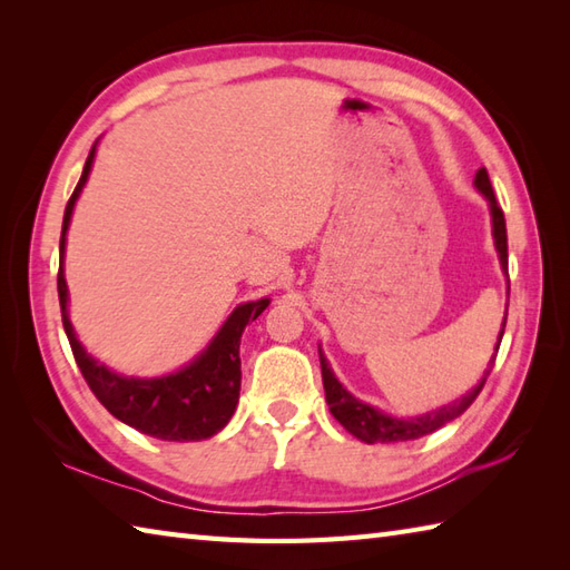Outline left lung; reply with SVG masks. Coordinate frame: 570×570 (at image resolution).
Listing matches in <instances>:
<instances>
[{
    "mask_svg": "<svg viewBox=\"0 0 570 570\" xmlns=\"http://www.w3.org/2000/svg\"><path fill=\"white\" fill-rule=\"evenodd\" d=\"M475 186L485 193V198L490 200V213H492V229H494V245H498L500 252V262L507 269V225H504V213L500 208L498 198H494V190L490 184V176H488V168H480L478 176H475ZM507 323V318H504ZM504 323H502V333H504ZM502 337L498 341V350H500ZM494 357L498 353L492 355V365H494ZM321 372H323V386H325V402L331 406V414L343 423V426L357 435L360 441L365 443H402V441H414L421 439V435H429L435 429L445 426L448 421L458 419L463 411L475 402V396L480 394L482 380L475 390L470 394H465L463 399H458V402L448 404L443 409H435L431 414H423L416 419H394V416H386L382 411L372 409L367 404H362L360 399H355L350 392L343 390V384L335 380V374L331 372L328 362L321 355ZM490 374V372H488Z\"/></svg>",
    "mask_w": 570,
    "mask_h": 570,
    "instance_id": "obj_1",
    "label": "left lung"
}]
</instances>
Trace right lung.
Segmentation results:
<instances>
[{
    "instance_id": "right-lung-1",
    "label": "right lung",
    "mask_w": 570,
    "mask_h": 570,
    "mask_svg": "<svg viewBox=\"0 0 570 570\" xmlns=\"http://www.w3.org/2000/svg\"><path fill=\"white\" fill-rule=\"evenodd\" d=\"M92 159L95 147L88 156V161H85L82 176L66 205L63 229H60V257H63L66 249V229L70 225L72 205H76L85 180H88ZM58 298L72 357H76L92 394L100 399V404L110 411L115 419L125 421L127 426L161 441L210 439V435L220 431L229 421V416L235 414L242 380L239 337L242 331H245V325L262 316V311L269 306V298L237 306L233 316H229L220 328V333L215 335V341L208 345V350H205L198 360H193L186 370L159 380H135L119 377V374L110 372L105 365H98V362L85 353L82 345L78 343L66 311L68 286L63 276V259H60L58 266Z\"/></svg>"
}]
</instances>
